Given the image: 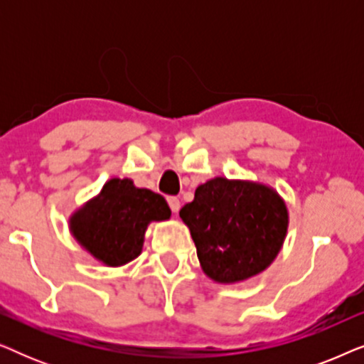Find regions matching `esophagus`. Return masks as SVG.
<instances>
[{"label": "esophagus", "instance_id": "1", "mask_svg": "<svg viewBox=\"0 0 364 364\" xmlns=\"http://www.w3.org/2000/svg\"><path fill=\"white\" fill-rule=\"evenodd\" d=\"M167 202H168V207H171V210L173 213H177L178 208H181V200H178L177 197H167Z\"/></svg>", "mask_w": 364, "mask_h": 364}]
</instances>
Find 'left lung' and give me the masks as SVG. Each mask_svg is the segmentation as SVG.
<instances>
[{
    "mask_svg": "<svg viewBox=\"0 0 364 364\" xmlns=\"http://www.w3.org/2000/svg\"><path fill=\"white\" fill-rule=\"evenodd\" d=\"M202 270L218 283L247 280L265 270L287 235L285 202L255 182L215 177L197 187L181 208Z\"/></svg>",
    "mask_w": 364,
    "mask_h": 364,
    "instance_id": "obj_1",
    "label": "left lung"
}]
</instances>
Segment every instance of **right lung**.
Listing matches in <instances>:
<instances>
[{
  "instance_id": "1",
  "label": "right lung",
  "mask_w": 364,
  "mask_h": 364,
  "mask_svg": "<svg viewBox=\"0 0 364 364\" xmlns=\"http://www.w3.org/2000/svg\"><path fill=\"white\" fill-rule=\"evenodd\" d=\"M168 217L171 208L161 193L137 188L129 178H111L96 198L74 213L71 232L92 257L119 267L142 252L149 223Z\"/></svg>"
}]
</instances>
